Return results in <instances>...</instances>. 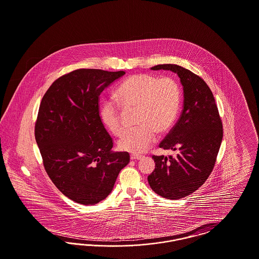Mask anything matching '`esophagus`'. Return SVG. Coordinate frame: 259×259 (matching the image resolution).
I'll list each match as a JSON object with an SVG mask.
<instances>
[{"mask_svg": "<svg viewBox=\"0 0 259 259\" xmlns=\"http://www.w3.org/2000/svg\"><path fill=\"white\" fill-rule=\"evenodd\" d=\"M143 157H144L143 155H140V154H136V153H133V154H131V155H130V158H131V160H141Z\"/></svg>", "mask_w": 259, "mask_h": 259, "instance_id": "esophagus-1", "label": "esophagus"}]
</instances>
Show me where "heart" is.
Instances as JSON below:
<instances>
[{
  "instance_id": "1",
  "label": "heart",
  "mask_w": 259,
  "mask_h": 259,
  "mask_svg": "<svg viewBox=\"0 0 259 259\" xmlns=\"http://www.w3.org/2000/svg\"><path fill=\"white\" fill-rule=\"evenodd\" d=\"M116 98L126 110H137L138 124L119 140L118 147L125 151L139 153L151 146L157 132L165 133L172 126L180 107L181 90L171 77L136 74L118 87ZM100 113L103 123L113 135L123 134L126 129L123 114L114 100L106 101Z\"/></svg>"
}]
</instances>
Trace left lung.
Listing matches in <instances>:
<instances>
[{
    "instance_id": "1",
    "label": "left lung",
    "mask_w": 259,
    "mask_h": 259,
    "mask_svg": "<svg viewBox=\"0 0 259 259\" xmlns=\"http://www.w3.org/2000/svg\"><path fill=\"white\" fill-rule=\"evenodd\" d=\"M151 70L178 74L184 89L182 114L159 145L178 153L175 157L153 155L155 169L148 177L156 194L177 200L196 191L209 178L222 145V119L209 87L197 74L174 64Z\"/></svg>"
}]
</instances>
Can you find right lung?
Returning <instances> with one entry per match:
<instances>
[{"label":"right lung","mask_w":259,"mask_h":259,"mask_svg":"<svg viewBox=\"0 0 259 259\" xmlns=\"http://www.w3.org/2000/svg\"><path fill=\"white\" fill-rule=\"evenodd\" d=\"M125 72L79 69L56 79L39 105L35 137L45 169L66 197L94 205L108 197L128 152L113 151L99 97Z\"/></svg>","instance_id":"obj_1"}]
</instances>
